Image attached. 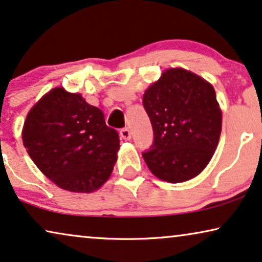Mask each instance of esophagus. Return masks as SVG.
<instances>
[{"label": "esophagus", "instance_id": "obj_1", "mask_svg": "<svg viewBox=\"0 0 262 262\" xmlns=\"http://www.w3.org/2000/svg\"><path fill=\"white\" fill-rule=\"evenodd\" d=\"M120 135L123 140H130L132 139V133L128 128H123L120 130Z\"/></svg>", "mask_w": 262, "mask_h": 262}]
</instances>
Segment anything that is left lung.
Instances as JSON below:
<instances>
[{"label": "left lung", "mask_w": 262, "mask_h": 262, "mask_svg": "<svg viewBox=\"0 0 262 262\" xmlns=\"http://www.w3.org/2000/svg\"><path fill=\"white\" fill-rule=\"evenodd\" d=\"M142 104L155 137L142 157L153 175L170 183L198 176L222 132V110L211 83L186 69H167L148 87Z\"/></svg>", "instance_id": "obj_1"}]
</instances>
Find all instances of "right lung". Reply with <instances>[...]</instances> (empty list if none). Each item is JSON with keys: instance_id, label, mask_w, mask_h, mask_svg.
<instances>
[{"instance_id": "right-lung-1", "label": "right lung", "mask_w": 262, "mask_h": 262, "mask_svg": "<svg viewBox=\"0 0 262 262\" xmlns=\"http://www.w3.org/2000/svg\"><path fill=\"white\" fill-rule=\"evenodd\" d=\"M23 141L38 169L62 189L91 193L109 179L120 138L103 111L56 87L27 115Z\"/></svg>"}]
</instances>
